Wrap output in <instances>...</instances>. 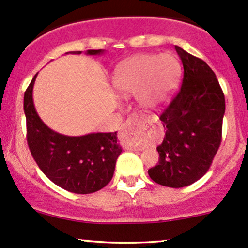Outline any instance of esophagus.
Instances as JSON below:
<instances>
[{
	"mask_svg": "<svg viewBox=\"0 0 248 248\" xmlns=\"http://www.w3.org/2000/svg\"><path fill=\"white\" fill-rule=\"evenodd\" d=\"M136 120H138V116H136V115L129 116V118L127 119V121L124 122V124H122V132H124V133H127L128 130H129L130 128L133 127L134 122H135ZM134 149H135V148H134Z\"/></svg>",
	"mask_w": 248,
	"mask_h": 248,
	"instance_id": "obj_1",
	"label": "esophagus"
}]
</instances>
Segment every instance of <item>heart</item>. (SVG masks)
<instances>
[{"label": "heart", "mask_w": 248, "mask_h": 248, "mask_svg": "<svg viewBox=\"0 0 248 248\" xmlns=\"http://www.w3.org/2000/svg\"><path fill=\"white\" fill-rule=\"evenodd\" d=\"M181 64L172 53H141L118 65L113 84L119 94H135L138 105L155 110L169 101L177 86Z\"/></svg>", "instance_id": "obj_1"}]
</instances>
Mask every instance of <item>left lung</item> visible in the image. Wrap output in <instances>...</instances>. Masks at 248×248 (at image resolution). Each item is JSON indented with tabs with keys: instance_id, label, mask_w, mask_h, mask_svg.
I'll use <instances>...</instances> for the list:
<instances>
[{
	"instance_id": "obj_1",
	"label": "left lung",
	"mask_w": 248,
	"mask_h": 248,
	"mask_svg": "<svg viewBox=\"0 0 248 248\" xmlns=\"http://www.w3.org/2000/svg\"><path fill=\"white\" fill-rule=\"evenodd\" d=\"M183 64L182 87L160 116L166 129L157 147L158 163L150 178L169 187H183L205 175L221 142L225 98L205 62L176 45Z\"/></svg>"
}]
</instances>
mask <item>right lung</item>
I'll use <instances>...</instances> for the list:
<instances>
[{"mask_svg":"<svg viewBox=\"0 0 248 248\" xmlns=\"http://www.w3.org/2000/svg\"><path fill=\"white\" fill-rule=\"evenodd\" d=\"M101 53L104 50L86 51V55L91 56ZM36 77L24 93L27 140L33 160L47 178L67 191L86 195L102 189L112 179L116 160L122 152L118 134L67 136L51 129L37 114L33 105Z\"/></svg>","mask_w":248,"mask_h":248,"instance_id":"right-lung-1","label":"right lung"}]
</instances>
